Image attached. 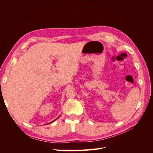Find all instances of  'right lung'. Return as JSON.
<instances>
[{
	"label": "right lung",
	"instance_id": "add662e5",
	"mask_svg": "<svg viewBox=\"0 0 153 153\" xmlns=\"http://www.w3.org/2000/svg\"><path fill=\"white\" fill-rule=\"evenodd\" d=\"M59 117H60V116H59V117H57V118L56 119H58V118H59ZM56 119H55V120H56ZM55 120H54V121H52V122H51V123H48V124H50V123H53V122H54V121H55Z\"/></svg>",
	"mask_w": 153,
	"mask_h": 153
}]
</instances>
